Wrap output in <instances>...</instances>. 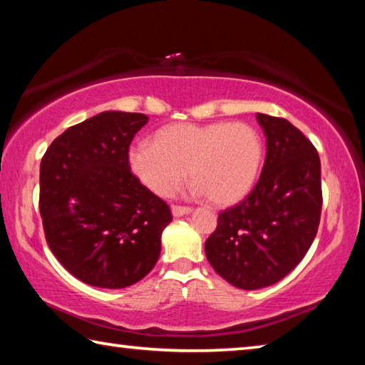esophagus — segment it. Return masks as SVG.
Segmentation results:
<instances>
[{"mask_svg":"<svg viewBox=\"0 0 365 365\" xmlns=\"http://www.w3.org/2000/svg\"><path fill=\"white\" fill-rule=\"evenodd\" d=\"M190 212H191V207H190V206H177V205H172V214H174L175 217H180V215L190 214Z\"/></svg>","mask_w":365,"mask_h":365,"instance_id":"34e87169","label":"esophagus"}]
</instances>
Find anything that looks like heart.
Here are the masks:
<instances>
[{
    "label": "heart",
    "instance_id": "1",
    "mask_svg": "<svg viewBox=\"0 0 365 365\" xmlns=\"http://www.w3.org/2000/svg\"><path fill=\"white\" fill-rule=\"evenodd\" d=\"M133 175L158 196H170L188 174L193 190L219 206L250 193L261 170L264 141L245 122L174 123L154 141H137L127 153Z\"/></svg>",
    "mask_w": 365,
    "mask_h": 365
}]
</instances>
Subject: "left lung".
Segmentation results:
<instances>
[{"label":"left lung","instance_id":"1","mask_svg":"<svg viewBox=\"0 0 365 365\" xmlns=\"http://www.w3.org/2000/svg\"><path fill=\"white\" fill-rule=\"evenodd\" d=\"M267 140L255 188L219 214L206 257L222 279L242 289L274 285L306 256L322 212L320 159L299 128L283 117L256 114Z\"/></svg>","mask_w":365,"mask_h":365}]
</instances>
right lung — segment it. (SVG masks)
<instances>
[{
  "label": "right lung",
  "mask_w": 365,
  "mask_h": 365,
  "mask_svg": "<svg viewBox=\"0 0 365 365\" xmlns=\"http://www.w3.org/2000/svg\"><path fill=\"white\" fill-rule=\"evenodd\" d=\"M146 122L140 113L104 110L67 128L41 159L40 214L46 243L88 285L130 287L159 259L170 207L140 183L127 159Z\"/></svg>",
  "instance_id": "add662e5"
}]
</instances>
